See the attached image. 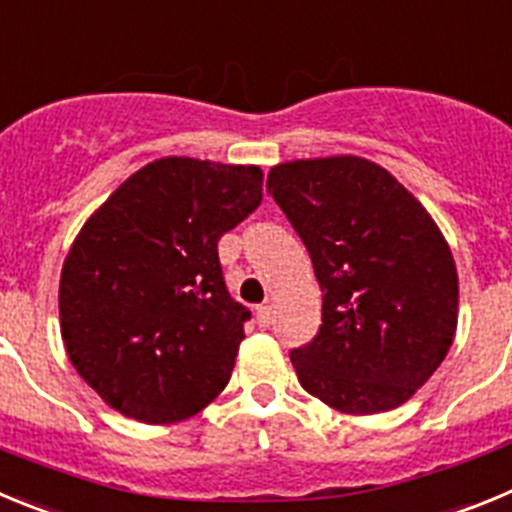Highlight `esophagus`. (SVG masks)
Instances as JSON below:
<instances>
[{
	"label": "esophagus",
	"mask_w": 512,
	"mask_h": 512,
	"mask_svg": "<svg viewBox=\"0 0 512 512\" xmlns=\"http://www.w3.org/2000/svg\"><path fill=\"white\" fill-rule=\"evenodd\" d=\"M255 316H257V324L270 326V324H273V319H275V311H273V306H257Z\"/></svg>",
	"instance_id": "obj_1"
}]
</instances>
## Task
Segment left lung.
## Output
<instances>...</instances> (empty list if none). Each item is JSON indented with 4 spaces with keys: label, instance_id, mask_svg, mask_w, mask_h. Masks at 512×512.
Wrapping results in <instances>:
<instances>
[{
    "label": "left lung",
    "instance_id": "1",
    "mask_svg": "<svg viewBox=\"0 0 512 512\" xmlns=\"http://www.w3.org/2000/svg\"><path fill=\"white\" fill-rule=\"evenodd\" d=\"M267 191L324 293L319 334L290 352L301 388L349 416L403 405L457 331V265L441 229L403 183L357 155L280 163Z\"/></svg>",
    "mask_w": 512,
    "mask_h": 512
}]
</instances>
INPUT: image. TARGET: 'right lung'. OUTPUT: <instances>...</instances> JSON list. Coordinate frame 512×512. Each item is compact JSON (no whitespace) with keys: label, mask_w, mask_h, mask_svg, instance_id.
I'll return each mask as SVG.
<instances>
[{"label":"right lung","mask_w":512,"mask_h":512,"mask_svg":"<svg viewBox=\"0 0 512 512\" xmlns=\"http://www.w3.org/2000/svg\"><path fill=\"white\" fill-rule=\"evenodd\" d=\"M260 201L257 165L173 155L86 219L61 270V334L109 408L176 423L227 388L250 311L229 296L216 245Z\"/></svg>","instance_id":"add662e5"}]
</instances>
